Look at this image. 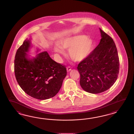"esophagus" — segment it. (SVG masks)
Segmentation results:
<instances>
[{"instance_id":"1","label":"esophagus","mask_w":134,"mask_h":134,"mask_svg":"<svg viewBox=\"0 0 134 134\" xmlns=\"http://www.w3.org/2000/svg\"><path fill=\"white\" fill-rule=\"evenodd\" d=\"M71 67L70 66H68L67 67V71H68V72H69V71H70L71 70Z\"/></svg>"}]
</instances>
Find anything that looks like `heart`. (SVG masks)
Segmentation results:
<instances>
[{"mask_svg": "<svg viewBox=\"0 0 134 134\" xmlns=\"http://www.w3.org/2000/svg\"><path fill=\"white\" fill-rule=\"evenodd\" d=\"M93 46V41L85 35H79L68 38L63 41L61 47L69 49L70 58L75 61H81L84 59L89 54ZM57 53H62L63 51L59 47L55 48Z\"/></svg>", "mask_w": 134, "mask_h": 134, "instance_id": "heart-1", "label": "heart"}]
</instances>
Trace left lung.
<instances>
[{"mask_svg": "<svg viewBox=\"0 0 134 134\" xmlns=\"http://www.w3.org/2000/svg\"><path fill=\"white\" fill-rule=\"evenodd\" d=\"M102 38L99 45L78 64L80 83L90 93L105 91L116 81L119 60L113 38L100 29Z\"/></svg>", "mask_w": 134, "mask_h": 134, "instance_id": "8db88e82", "label": "left lung"}]
</instances>
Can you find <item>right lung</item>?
<instances>
[{
	"label": "right lung",
	"mask_w": 134,
	"mask_h": 134,
	"mask_svg": "<svg viewBox=\"0 0 134 134\" xmlns=\"http://www.w3.org/2000/svg\"><path fill=\"white\" fill-rule=\"evenodd\" d=\"M30 43L24 41L16 51L14 72L21 89L29 96L39 100L53 97L61 88L67 75L65 65L53 60L44 52L29 59L26 57Z\"/></svg>",
	"instance_id": "right-lung-1"
}]
</instances>
